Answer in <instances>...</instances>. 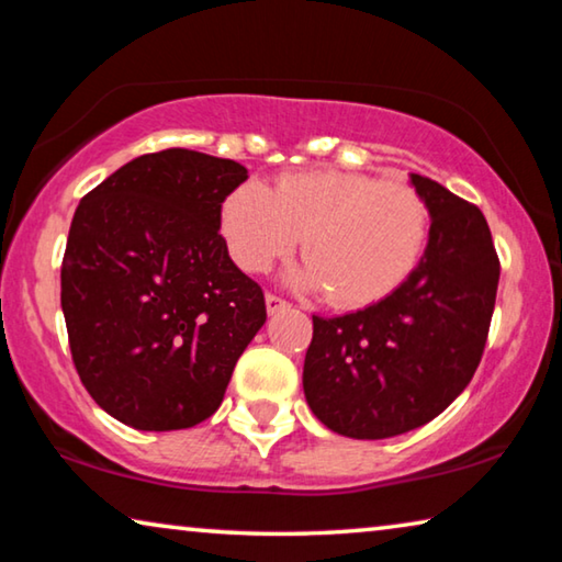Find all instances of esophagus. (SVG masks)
I'll list each match as a JSON object with an SVG mask.
<instances>
[{
    "instance_id": "34e87169",
    "label": "esophagus",
    "mask_w": 562,
    "mask_h": 562,
    "mask_svg": "<svg viewBox=\"0 0 562 562\" xmlns=\"http://www.w3.org/2000/svg\"><path fill=\"white\" fill-rule=\"evenodd\" d=\"M265 304H268V312L270 315H278V312H282L284 307H290L288 302H284L282 297H278V294H268V297H265Z\"/></svg>"
}]
</instances>
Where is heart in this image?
Returning <instances> with one entry per match:
<instances>
[{
  "mask_svg": "<svg viewBox=\"0 0 562 562\" xmlns=\"http://www.w3.org/2000/svg\"><path fill=\"white\" fill-rule=\"evenodd\" d=\"M429 205L398 180L351 170H292L274 180H245L221 205V235L237 268L265 272L297 247L307 262L292 282L325 290L341 310L392 294L422 260Z\"/></svg>",
  "mask_w": 562,
  "mask_h": 562,
  "instance_id": "heart-1",
  "label": "heart"
}]
</instances>
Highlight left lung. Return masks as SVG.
Masks as SVG:
<instances>
[{
    "label": "left lung",
    "mask_w": 562,
    "mask_h": 562,
    "mask_svg": "<svg viewBox=\"0 0 562 562\" xmlns=\"http://www.w3.org/2000/svg\"><path fill=\"white\" fill-rule=\"evenodd\" d=\"M429 205V245L384 300L312 317L302 386L322 424L349 439H389L429 424L475 374L496 307L501 262L479 207L412 173Z\"/></svg>",
    "instance_id": "left-lung-1"
}]
</instances>
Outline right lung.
<instances>
[{"mask_svg":"<svg viewBox=\"0 0 562 562\" xmlns=\"http://www.w3.org/2000/svg\"><path fill=\"white\" fill-rule=\"evenodd\" d=\"M245 180L235 160L168 148L121 166L76 207L61 262L71 359L121 424L205 422L268 319L221 235V205Z\"/></svg>","mask_w":562,"mask_h":562,"instance_id":"right-lung-1","label":"right lung"}]
</instances>
